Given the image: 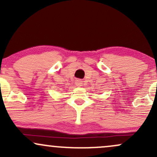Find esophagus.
Instances as JSON below:
<instances>
[{"label":"esophagus","instance_id":"1","mask_svg":"<svg viewBox=\"0 0 157 157\" xmlns=\"http://www.w3.org/2000/svg\"><path fill=\"white\" fill-rule=\"evenodd\" d=\"M82 84V81H81L80 80H76V85H77V86H81Z\"/></svg>","mask_w":157,"mask_h":157}]
</instances>
